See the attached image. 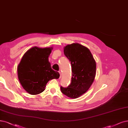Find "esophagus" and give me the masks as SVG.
I'll return each mask as SVG.
<instances>
[{
  "instance_id": "esophagus-1",
  "label": "esophagus",
  "mask_w": 128,
  "mask_h": 128,
  "mask_svg": "<svg viewBox=\"0 0 128 128\" xmlns=\"http://www.w3.org/2000/svg\"><path fill=\"white\" fill-rule=\"evenodd\" d=\"M58 72H59V73H60V77H61V72H60V71H59Z\"/></svg>"
}]
</instances>
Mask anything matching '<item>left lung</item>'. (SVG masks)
Wrapping results in <instances>:
<instances>
[{
	"label": "left lung",
	"instance_id": "1",
	"mask_svg": "<svg viewBox=\"0 0 128 128\" xmlns=\"http://www.w3.org/2000/svg\"><path fill=\"white\" fill-rule=\"evenodd\" d=\"M64 53L70 62L72 77L69 86H60V90L64 95L75 98L86 93L93 82L96 63L87 47L78 43L66 46Z\"/></svg>",
	"mask_w": 128,
	"mask_h": 128
}]
</instances>
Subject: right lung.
I'll use <instances>...</instances> for the list:
<instances>
[{
    "instance_id": "obj_1",
    "label": "right lung",
    "mask_w": 128,
    "mask_h": 128,
    "mask_svg": "<svg viewBox=\"0 0 128 128\" xmlns=\"http://www.w3.org/2000/svg\"><path fill=\"white\" fill-rule=\"evenodd\" d=\"M52 50V47H32L24 55L18 66L19 81L25 90L32 95L43 92L50 80L60 77L59 73L52 68L48 61Z\"/></svg>"
}]
</instances>
